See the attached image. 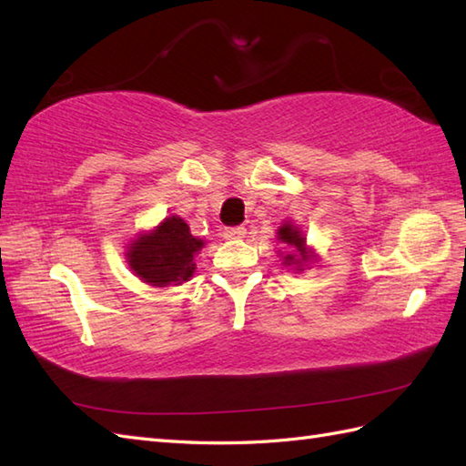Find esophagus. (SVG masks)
Instances as JSON below:
<instances>
[{"instance_id": "1", "label": "esophagus", "mask_w": 466, "mask_h": 466, "mask_svg": "<svg viewBox=\"0 0 466 466\" xmlns=\"http://www.w3.org/2000/svg\"><path fill=\"white\" fill-rule=\"evenodd\" d=\"M244 236H246V228L244 226L226 228V230H224V238L226 240H242Z\"/></svg>"}]
</instances>
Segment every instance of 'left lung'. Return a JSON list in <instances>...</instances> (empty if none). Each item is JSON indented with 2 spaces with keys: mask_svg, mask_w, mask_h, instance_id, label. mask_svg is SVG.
Here are the masks:
<instances>
[{
  "mask_svg": "<svg viewBox=\"0 0 466 466\" xmlns=\"http://www.w3.org/2000/svg\"><path fill=\"white\" fill-rule=\"evenodd\" d=\"M276 238L284 244V252H279L282 258V266L289 270L302 272L304 268H310V264L316 260V252L306 244V236L294 222L286 220L279 232H276Z\"/></svg>",
  "mask_w": 466,
  "mask_h": 466,
  "instance_id": "left-lung-1",
  "label": "left lung"
}]
</instances>
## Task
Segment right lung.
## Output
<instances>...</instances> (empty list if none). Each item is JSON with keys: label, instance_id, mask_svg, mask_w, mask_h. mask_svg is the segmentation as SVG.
Instances as JSON below:
<instances>
[{"label": "right lung", "instance_id": "right-lung-1", "mask_svg": "<svg viewBox=\"0 0 466 466\" xmlns=\"http://www.w3.org/2000/svg\"><path fill=\"white\" fill-rule=\"evenodd\" d=\"M204 240L196 238L180 216H167L144 230L127 244L126 262L142 282L154 289L180 286L196 272V254L204 248Z\"/></svg>", "mask_w": 466, "mask_h": 466}]
</instances>
